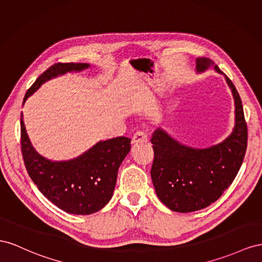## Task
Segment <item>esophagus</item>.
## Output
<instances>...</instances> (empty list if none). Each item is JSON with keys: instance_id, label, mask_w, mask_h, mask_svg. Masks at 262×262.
<instances>
[{"instance_id": "34e87169", "label": "esophagus", "mask_w": 262, "mask_h": 262, "mask_svg": "<svg viewBox=\"0 0 262 262\" xmlns=\"http://www.w3.org/2000/svg\"><path fill=\"white\" fill-rule=\"evenodd\" d=\"M148 140V136L147 134L143 130H139L137 132L135 135H134L133 139H132V143L133 144H137V143H146V141Z\"/></svg>"}]
</instances>
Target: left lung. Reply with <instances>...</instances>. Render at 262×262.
<instances>
[{
    "label": "left lung",
    "instance_id": "1",
    "mask_svg": "<svg viewBox=\"0 0 262 262\" xmlns=\"http://www.w3.org/2000/svg\"><path fill=\"white\" fill-rule=\"evenodd\" d=\"M211 67L225 77L234 98L235 126L229 136L207 148L185 146L162 128L151 138L155 159L150 174L156 194L171 211L179 213L199 211L219 200L233 183L247 148V124L235 85L211 59L196 58L198 73Z\"/></svg>",
    "mask_w": 262,
    "mask_h": 262
}]
</instances>
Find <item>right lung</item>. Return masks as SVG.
I'll use <instances>...</instances> for the list:
<instances>
[{
    "instance_id": "1",
    "label": "right lung",
    "mask_w": 262,
    "mask_h": 262,
    "mask_svg": "<svg viewBox=\"0 0 262 262\" xmlns=\"http://www.w3.org/2000/svg\"><path fill=\"white\" fill-rule=\"evenodd\" d=\"M90 67L72 62L51 66L29 88L23 104L45 82ZM20 145L27 172L43 196L67 213L90 215L100 211L113 196L118 168L130 150V138L100 140L77 158L49 160L35 150L21 114Z\"/></svg>"
}]
</instances>
